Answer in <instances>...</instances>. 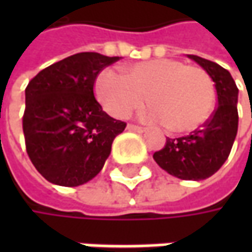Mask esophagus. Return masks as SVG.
Listing matches in <instances>:
<instances>
[{
    "label": "esophagus",
    "mask_w": 252,
    "mask_h": 252,
    "mask_svg": "<svg viewBox=\"0 0 252 252\" xmlns=\"http://www.w3.org/2000/svg\"><path fill=\"white\" fill-rule=\"evenodd\" d=\"M127 130L136 131V133H144L146 129H144V127H141V126H136V125H127Z\"/></svg>",
    "instance_id": "1"
}]
</instances>
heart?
<instances>
[{"instance_id":"1","label":"heart","mask_w":252,"mask_h":252,"mask_svg":"<svg viewBox=\"0 0 252 252\" xmlns=\"http://www.w3.org/2000/svg\"><path fill=\"white\" fill-rule=\"evenodd\" d=\"M95 94L103 109L125 119L146 101L153 106L143 119L165 125L169 133L184 134L199 129L215 106V85L203 68L175 59H153L130 64L123 74L103 68L95 81Z\"/></svg>"}]
</instances>
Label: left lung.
I'll use <instances>...</instances> for the list:
<instances>
[{
	"label": "left lung",
	"mask_w": 252,
	"mask_h": 252,
	"mask_svg": "<svg viewBox=\"0 0 252 252\" xmlns=\"http://www.w3.org/2000/svg\"><path fill=\"white\" fill-rule=\"evenodd\" d=\"M210 75L218 92V108L199 129L188 136L167 139L153 158L172 177L200 181L212 177L227 160L237 136L238 88L231 74L218 63L188 54Z\"/></svg>",
	"instance_id": "8db88e82"
}]
</instances>
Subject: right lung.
<instances>
[{
	"mask_svg": "<svg viewBox=\"0 0 252 252\" xmlns=\"http://www.w3.org/2000/svg\"><path fill=\"white\" fill-rule=\"evenodd\" d=\"M119 57L77 53L46 67L25 90L22 119L28 156L42 177L78 187L99 174L126 123L111 118L94 96L102 70Z\"/></svg>",
	"mask_w": 252,
	"mask_h": 252,
	"instance_id": "1",
	"label": "right lung"
}]
</instances>
